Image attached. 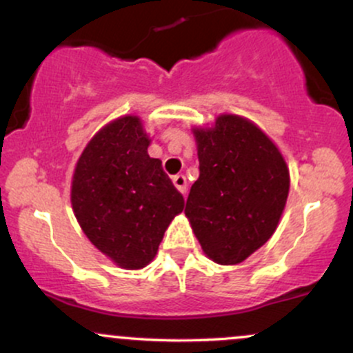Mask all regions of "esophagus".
<instances>
[{
	"label": "esophagus",
	"mask_w": 353,
	"mask_h": 353,
	"mask_svg": "<svg viewBox=\"0 0 353 353\" xmlns=\"http://www.w3.org/2000/svg\"><path fill=\"white\" fill-rule=\"evenodd\" d=\"M172 182H174V185H176V189L179 190L181 194H185V190H188V181H185V176H182V174H177V176L172 177Z\"/></svg>",
	"instance_id": "34e87169"
}]
</instances>
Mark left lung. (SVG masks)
<instances>
[{
  "label": "left lung",
  "instance_id": "obj_1",
  "mask_svg": "<svg viewBox=\"0 0 353 353\" xmlns=\"http://www.w3.org/2000/svg\"><path fill=\"white\" fill-rule=\"evenodd\" d=\"M199 179L184 214L210 261L237 265L272 237L285 209L290 176L282 152L247 117L219 114L192 128Z\"/></svg>",
  "mask_w": 353,
  "mask_h": 353
}]
</instances>
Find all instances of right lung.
I'll list each match as a JSON object with an SVG mask.
<instances>
[{"instance_id":"add662e5","label":"right lung","mask_w":353,"mask_h":353,"mask_svg":"<svg viewBox=\"0 0 353 353\" xmlns=\"http://www.w3.org/2000/svg\"><path fill=\"white\" fill-rule=\"evenodd\" d=\"M139 116L101 128L81 152L71 182V205L96 249L121 269L151 264L172 219L184 209Z\"/></svg>"}]
</instances>
